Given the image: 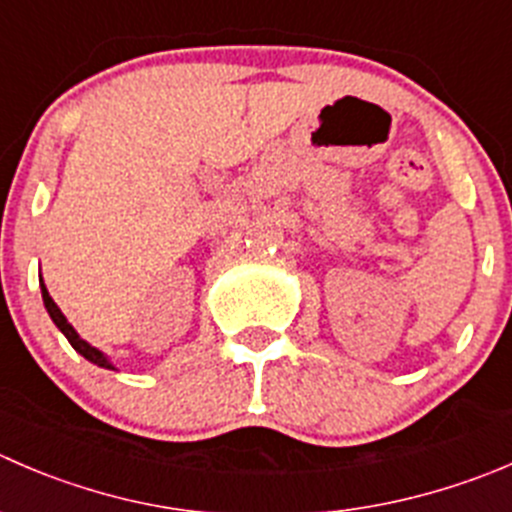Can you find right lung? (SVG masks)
Returning a JSON list of instances; mask_svg holds the SVG:
<instances>
[{
  "mask_svg": "<svg viewBox=\"0 0 512 512\" xmlns=\"http://www.w3.org/2000/svg\"><path fill=\"white\" fill-rule=\"evenodd\" d=\"M39 285H42V300H44V307H47V312H49V317H52V320H54V325H57L59 330L64 332V337H67V340H69V345H72L74 350L79 352V355L87 357L89 362H94V365H99V367H109V370H114L112 362H109L107 357H104L102 352L97 350V347H92V345H89V342H84L82 337L77 335V330H74V327L69 325L67 317H64V315H62V310H59V307H57V302H54L52 297H49L47 287H44V282H42V280H39Z\"/></svg>",
  "mask_w": 512,
  "mask_h": 512,
  "instance_id": "1",
  "label": "right lung"
}]
</instances>
